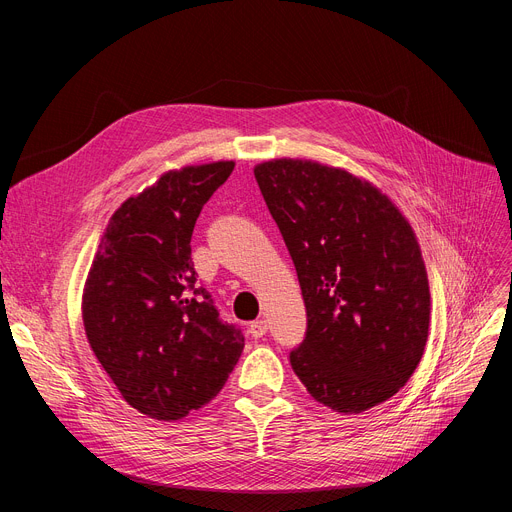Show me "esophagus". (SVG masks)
<instances>
[{"label":"esophagus","instance_id":"esophagus-1","mask_svg":"<svg viewBox=\"0 0 512 512\" xmlns=\"http://www.w3.org/2000/svg\"><path fill=\"white\" fill-rule=\"evenodd\" d=\"M270 330V326H267V321L265 319H257V321H253V324L249 326V334L253 336V338H261V336H265V332Z\"/></svg>","mask_w":512,"mask_h":512}]
</instances>
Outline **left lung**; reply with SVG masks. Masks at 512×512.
<instances>
[{
	"mask_svg": "<svg viewBox=\"0 0 512 512\" xmlns=\"http://www.w3.org/2000/svg\"><path fill=\"white\" fill-rule=\"evenodd\" d=\"M255 180L292 257L307 309L290 365L336 413H363L417 369L429 332L419 242L371 182L311 159H272Z\"/></svg>",
	"mask_w": 512,
	"mask_h": 512,
	"instance_id": "obj_1",
	"label": "left lung"
}]
</instances>
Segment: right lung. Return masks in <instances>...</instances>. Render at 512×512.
Wrapping results in <instances>:
<instances>
[{"instance_id": "right-lung-1", "label": "right lung", "mask_w": 512, "mask_h": 512, "mask_svg": "<svg viewBox=\"0 0 512 512\" xmlns=\"http://www.w3.org/2000/svg\"><path fill=\"white\" fill-rule=\"evenodd\" d=\"M234 161L170 170L107 224L83 292L87 340L132 409L178 421L222 390L245 336L197 286L191 236Z\"/></svg>"}]
</instances>
